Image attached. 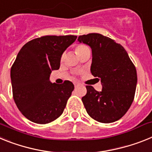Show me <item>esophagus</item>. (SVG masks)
Wrapping results in <instances>:
<instances>
[{
  "label": "esophagus",
  "mask_w": 152,
  "mask_h": 152,
  "mask_svg": "<svg viewBox=\"0 0 152 152\" xmlns=\"http://www.w3.org/2000/svg\"><path fill=\"white\" fill-rule=\"evenodd\" d=\"M79 85H80V84L78 83H74V86H75V87H77L78 86H79Z\"/></svg>",
  "instance_id": "esophagus-1"
}]
</instances>
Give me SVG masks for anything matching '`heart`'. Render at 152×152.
Returning <instances> with one entry per match:
<instances>
[{"label": "heart", "mask_w": 152, "mask_h": 152, "mask_svg": "<svg viewBox=\"0 0 152 152\" xmlns=\"http://www.w3.org/2000/svg\"><path fill=\"white\" fill-rule=\"evenodd\" d=\"M87 48H89V47H87V46H86V45H83V44L78 45L77 47H76V53L79 55V54L81 53L84 50H86V49Z\"/></svg>", "instance_id": "heart-1"}]
</instances>
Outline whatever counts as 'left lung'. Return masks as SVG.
<instances>
[{
    "label": "left lung",
    "mask_w": 152,
    "mask_h": 152,
    "mask_svg": "<svg viewBox=\"0 0 152 152\" xmlns=\"http://www.w3.org/2000/svg\"><path fill=\"white\" fill-rule=\"evenodd\" d=\"M78 41L92 49L91 72L102 86L101 92L86 86V95L82 98L86 110L97 122H115L127 113L134 100L135 66L124 47L111 38L89 34L79 37Z\"/></svg>",
    "instance_id": "obj_1"
}]
</instances>
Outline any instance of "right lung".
<instances>
[{
  "label": "right lung",
  "mask_w": 152,
  "mask_h": 152,
  "mask_svg": "<svg viewBox=\"0 0 152 152\" xmlns=\"http://www.w3.org/2000/svg\"><path fill=\"white\" fill-rule=\"evenodd\" d=\"M77 37L44 36L20 49L10 69L13 96L18 109L30 121L47 124L60 117L74 89L72 82L52 83V70L60 69L63 52Z\"/></svg>",
  "instance_id": "add662e5"
}]
</instances>
